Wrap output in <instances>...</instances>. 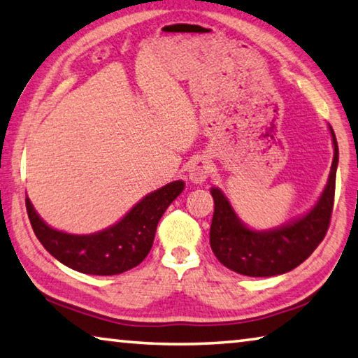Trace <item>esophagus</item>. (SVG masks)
I'll return each mask as SVG.
<instances>
[{"label": "esophagus", "instance_id": "1", "mask_svg": "<svg viewBox=\"0 0 358 358\" xmlns=\"http://www.w3.org/2000/svg\"><path fill=\"white\" fill-rule=\"evenodd\" d=\"M211 171H213L211 162L205 156H201V157H196V159L191 162L189 171L187 172H189V180L192 183L202 185L203 181L210 177Z\"/></svg>", "mask_w": 358, "mask_h": 358}]
</instances>
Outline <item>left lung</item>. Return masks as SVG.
Listing matches in <instances>:
<instances>
[{
    "label": "left lung",
    "mask_w": 358,
    "mask_h": 358,
    "mask_svg": "<svg viewBox=\"0 0 358 358\" xmlns=\"http://www.w3.org/2000/svg\"><path fill=\"white\" fill-rule=\"evenodd\" d=\"M335 156L327 186L314 208L300 220L268 232L248 229L235 215L224 194L213 187L215 213L210 227V245L216 259L245 276H275L294 270L311 256L330 226L335 202L338 142L330 128Z\"/></svg>",
    "instance_id": "1"
}]
</instances>
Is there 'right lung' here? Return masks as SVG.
I'll return each mask as SVG.
<instances>
[{"label": "right lung", "mask_w": 358, "mask_h": 358, "mask_svg": "<svg viewBox=\"0 0 358 358\" xmlns=\"http://www.w3.org/2000/svg\"><path fill=\"white\" fill-rule=\"evenodd\" d=\"M183 189V181L169 183L143 197L115 226L92 235H71L48 227L28 197L25 203L36 237L53 257L80 273L108 276L134 268L147 257L157 222Z\"/></svg>", "instance_id": "obj_1"}]
</instances>
